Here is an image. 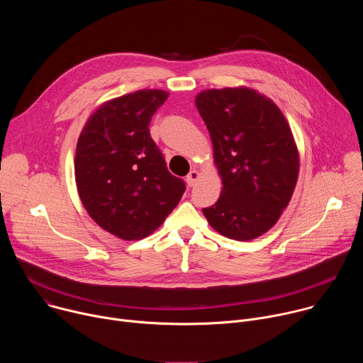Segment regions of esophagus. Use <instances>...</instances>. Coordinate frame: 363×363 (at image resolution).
Segmentation results:
<instances>
[{"label": "esophagus", "mask_w": 363, "mask_h": 363, "mask_svg": "<svg viewBox=\"0 0 363 363\" xmlns=\"http://www.w3.org/2000/svg\"><path fill=\"white\" fill-rule=\"evenodd\" d=\"M199 177H201V174L194 169V171H191V172L186 175V179H185V181H186V184H188L189 186H194V185L196 184V181L199 179Z\"/></svg>", "instance_id": "34e87169"}]
</instances>
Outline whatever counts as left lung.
Instances as JSON below:
<instances>
[{"instance_id":"obj_1","label":"left lung","mask_w":363,"mask_h":363,"mask_svg":"<svg viewBox=\"0 0 363 363\" xmlns=\"http://www.w3.org/2000/svg\"><path fill=\"white\" fill-rule=\"evenodd\" d=\"M195 106L223 181L218 201L202 210L206 221L231 240L263 235L289 205L298 177V150L284 115L266 94L244 86L203 90Z\"/></svg>"}]
</instances>
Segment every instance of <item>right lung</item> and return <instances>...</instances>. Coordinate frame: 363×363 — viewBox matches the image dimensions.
I'll return each mask as SVG.
<instances>
[{
  "mask_svg": "<svg viewBox=\"0 0 363 363\" xmlns=\"http://www.w3.org/2000/svg\"><path fill=\"white\" fill-rule=\"evenodd\" d=\"M169 93L138 90L100 105L83 126L74 157L80 201L90 218L122 238L139 240L162 225L185 192L149 133Z\"/></svg>",
  "mask_w": 363,
  "mask_h": 363,
  "instance_id": "obj_1",
  "label": "right lung"
}]
</instances>
